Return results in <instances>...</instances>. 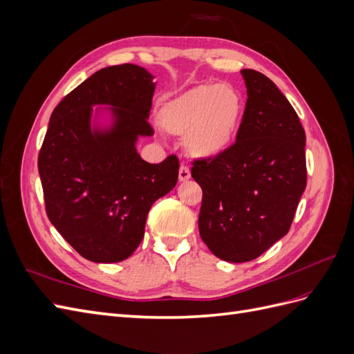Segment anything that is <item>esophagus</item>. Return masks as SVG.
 <instances>
[{
  "label": "esophagus",
  "instance_id": "obj_1",
  "mask_svg": "<svg viewBox=\"0 0 354 354\" xmlns=\"http://www.w3.org/2000/svg\"><path fill=\"white\" fill-rule=\"evenodd\" d=\"M178 178L180 181H186L190 178V169L186 165H181L178 169Z\"/></svg>",
  "mask_w": 354,
  "mask_h": 354
}]
</instances>
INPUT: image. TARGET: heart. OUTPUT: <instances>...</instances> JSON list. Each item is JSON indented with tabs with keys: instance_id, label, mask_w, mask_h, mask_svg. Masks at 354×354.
<instances>
[{
	"instance_id": "1",
	"label": "heart",
	"mask_w": 354,
	"mask_h": 354,
	"mask_svg": "<svg viewBox=\"0 0 354 354\" xmlns=\"http://www.w3.org/2000/svg\"><path fill=\"white\" fill-rule=\"evenodd\" d=\"M243 100L229 84H201L168 102L159 112L164 130L187 136L189 151L214 158L230 147L242 120Z\"/></svg>"
}]
</instances>
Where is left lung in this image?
<instances>
[{
  "label": "left lung",
  "instance_id": "obj_1",
  "mask_svg": "<svg viewBox=\"0 0 354 354\" xmlns=\"http://www.w3.org/2000/svg\"><path fill=\"white\" fill-rule=\"evenodd\" d=\"M241 73L248 99L236 142L192 162L202 189L199 234L230 263L251 261L285 236L307 185L306 133L297 112L266 75Z\"/></svg>",
  "mask_w": 354,
  "mask_h": 354
}]
</instances>
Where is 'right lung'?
<instances>
[{
	"mask_svg": "<svg viewBox=\"0 0 354 354\" xmlns=\"http://www.w3.org/2000/svg\"><path fill=\"white\" fill-rule=\"evenodd\" d=\"M155 91L146 69L125 65L93 73L51 113L38 155L46 211L53 226L84 259L118 263L145 236L153 202L174 189L178 158L149 164L136 151L138 136H152L147 122ZM108 104L114 125L91 130V106Z\"/></svg>",
	"mask_w": 354,
	"mask_h": 354,
	"instance_id": "1",
	"label": "right lung"
}]
</instances>
